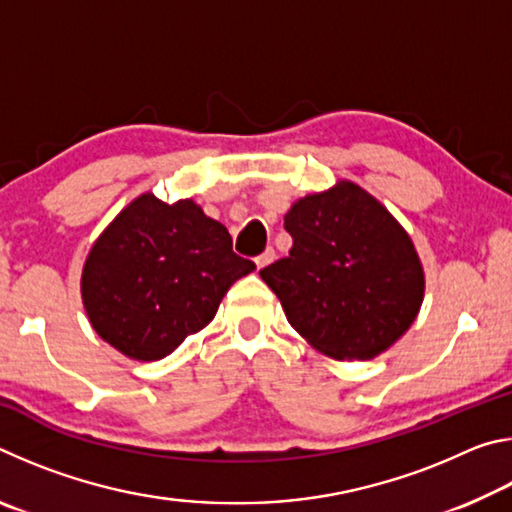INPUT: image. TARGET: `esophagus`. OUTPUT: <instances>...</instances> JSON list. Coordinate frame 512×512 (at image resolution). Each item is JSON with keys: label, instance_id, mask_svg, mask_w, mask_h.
Masks as SVG:
<instances>
[{"label": "esophagus", "instance_id": "34e87169", "mask_svg": "<svg viewBox=\"0 0 512 512\" xmlns=\"http://www.w3.org/2000/svg\"><path fill=\"white\" fill-rule=\"evenodd\" d=\"M275 259V250L273 248H266L262 255H257L255 257V264H257V268H264V266H268Z\"/></svg>", "mask_w": 512, "mask_h": 512}]
</instances>
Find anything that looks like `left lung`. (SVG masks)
Returning a JSON list of instances; mask_svg holds the SVG:
<instances>
[{"label":"left lung","instance_id":"obj_1","mask_svg":"<svg viewBox=\"0 0 512 512\" xmlns=\"http://www.w3.org/2000/svg\"><path fill=\"white\" fill-rule=\"evenodd\" d=\"M289 257L259 271L291 327L327 357L366 361L418 316L424 271L411 237L366 189L339 180L284 216Z\"/></svg>","mask_w":512,"mask_h":512}]
</instances>
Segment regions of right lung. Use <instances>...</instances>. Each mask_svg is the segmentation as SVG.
<instances>
[{
	"instance_id": "right-lung-1",
	"label": "right lung",
	"mask_w": 512,
	"mask_h": 512,
	"mask_svg": "<svg viewBox=\"0 0 512 512\" xmlns=\"http://www.w3.org/2000/svg\"><path fill=\"white\" fill-rule=\"evenodd\" d=\"M250 271L255 264L232 253L225 225L192 198L169 205L142 194L94 241L81 296L103 341L131 359L158 361L210 323Z\"/></svg>"
}]
</instances>
